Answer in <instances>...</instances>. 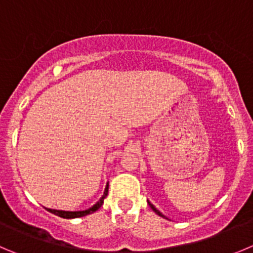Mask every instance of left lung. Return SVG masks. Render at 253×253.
<instances>
[{
	"mask_svg": "<svg viewBox=\"0 0 253 253\" xmlns=\"http://www.w3.org/2000/svg\"><path fill=\"white\" fill-rule=\"evenodd\" d=\"M148 205H150V207H151V209H152V210H153V212H156V213L159 214V216L164 217V218H167V217H166V216H164V214H162V213H161V212H160V211H159V210L156 209V207H155V206H153V205H152V204H151V202H150V201H148Z\"/></svg>",
	"mask_w": 253,
	"mask_h": 253,
	"instance_id": "8db88e82",
	"label": "left lung"
}]
</instances>
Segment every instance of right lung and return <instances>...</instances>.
Returning <instances> with one entry per match:
<instances>
[{
  "mask_svg": "<svg viewBox=\"0 0 253 253\" xmlns=\"http://www.w3.org/2000/svg\"><path fill=\"white\" fill-rule=\"evenodd\" d=\"M107 193H108V183L106 185L105 192H103L102 197H101L100 200H98V201L93 205V206L89 207V209H87V210H84V211H62V210H52V209H47V211L51 212V213H53V214H56V216H58V217H62V218H79V217L87 216V214H91V213H93V212H96L101 206H102L106 196H107Z\"/></svg>",
  "mask_w": 253,
  "mask_h": 253,
  "instance_id": "obj_1",
  "label": "right lung"
}]
</instances>
